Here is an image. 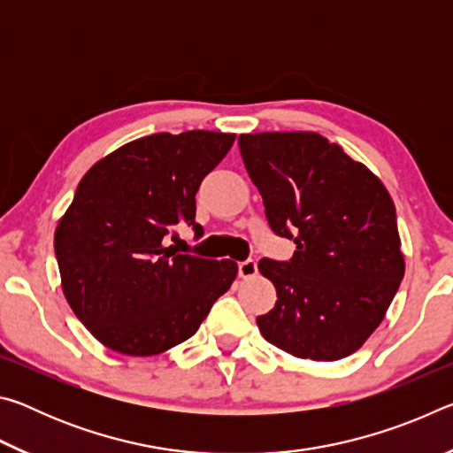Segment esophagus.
<instances>
[{
  "instance_id": "esophagus-1",
  "label": "esophagus",
  "mask_w": 453,
  "mask_h": 453,
  "mask_svg": "<svg viewBox=\"0 0 453 453\" xmlns=\"http://www.w3.org/2000/svg\"><path fill=\"white\" fill-rule=\"evenodd\" d=\"M237 273H240V278H243V280L254 278V275L257 273V264L254 262V259H245V262L237 264Z\"/></svg>"
}]
</instances>
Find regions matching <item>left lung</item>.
Instances as JSON below:
<instances>
[{
    "mask_svg": "<svg viewBox=\"0 0 453 453\" xmlns=\"http://www.w3.org/2000/svg\"><path fill=\"white\" fill-rule=\"evenodd\" d=\"M267 224L294 240L289 262L259 259L278 302L257 316L288 354L335 362L364 346L403 278L392 197L364 164L316 132L240 135Z\"/></svg>",
    "mask_w": 453,
    "mask_h": 453,
    "instance_id": "8db88e82",
    "label": "left lung"
}]
</instances>
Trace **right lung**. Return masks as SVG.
Here are the masks:
<instances>
[{"label":"right lung","instance_id":"obj_1","mask_svg":"<svg viewBox=\"0 0 453 453\" xmlns=\"http://www.w3.org/2000/svg\"><path fill=\"white\" fill-rule=\"evenodd\" d=\"M234 134L191 129L121 145L83 175L53 248L67 303L124 356H157L197 332L237 275L232 259L178 254L165 237L196 224V194Z\"/></svg>","mask_w":453,"mask_h":453}]
</instances>
